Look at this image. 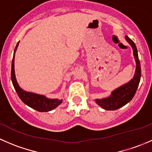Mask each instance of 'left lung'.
Returning <instances> with one entry per match:
<instances>
[{
    "label": "left lung",
    "mask_w": 152,
    "mask_h": 152,
    "mask_svg": "<svg viewBox=\"0 0 152 152\" xmlns=\"http://www.w3.org/2000/svg\"><path fill=\"white\" fill-rule=\"evenodd\" d=\"M125 38L133 49V55L136 62L135 73L129 82L113 90L109 97L102 99H96V104L106 110H118L129 103L134 97L140 83L141 68L138 59L137 48L134 42L129 37L126 36Z\"/></svg>",
    "instance_id": "obj_1"
}]
</instances>
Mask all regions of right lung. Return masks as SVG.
Returning <instances> with one entry per match:
<instances>
[{"mask_svg":"<svg viewBox=\"0 0 152 152\" xmlns=\"http://www.w3.org/2000/svg\"><path fill=\"white\" fill-rule=\"evenodd\" d=\"M19 42L17 44L16 47L15 48V53L18 48ZM15 54L14 53L13 59H12V71H11V79H12V84H13L14 87L18 93L20 99L22 100V102L28 107L34 109L37 111L39 112H48L50 110H53L58 107L62 102V100L59 99H48L45 96L39 94H36V93H31V92H27L20 88L18 82L16 80L15 73Z\"/></svg>","mask_w":152,"mask_h":152,"instance_id":"1","label":"right lung"}]
</instances>
